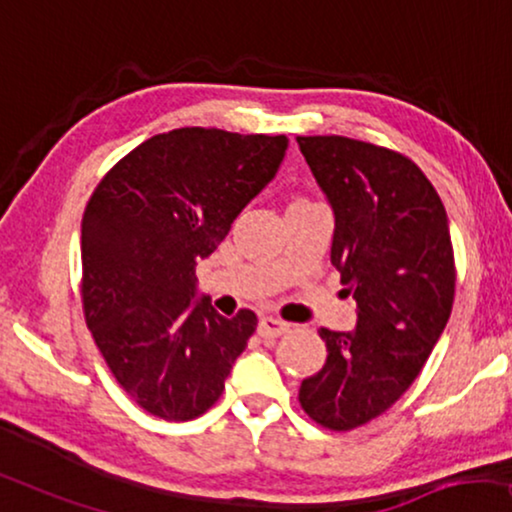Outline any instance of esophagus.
<instances>
[{"label":"esophagus","mask_w":512,"mask_h":512,"mask_svg":"<svg viewBox=\"0 0 512 512\" xmlns=\"http://www.w3.org/2000/svg\"><path fill=\"white\" fill-rule=\"evenodd\" d=\"M290 329L285 320H278V318H262L257 325V334L262 338H278L283 336L285 331Z\"/></svg>","instance_id":"esophagus-1"}]
</instances>
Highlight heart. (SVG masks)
<instances>
[{
    "instance_id": "1",
    "label": "heart",
    "mask_w": 512,
    "mask_h": 512,
    "mask_svg": "<svg viewBox=\"0 0 512 512\" xmlns=\"http://www.w3.org/2000/svg\"><path fill=\"white\" fill-rule=\"evenodd\" d=\"M299 201H304V199H297V201H292V204H299Z\"/></svg>"
}]
</instances>
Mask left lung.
Listing matches in <instances>:
<instances>
[{
  "mask_svg": "<svg viewBox=\"0 0 512 512\" xmlns=\"http://www.w3.org/2000/svg\"><path fill=\"white\" fill-rule=\"evenodd\" d=\"M334 208L331 264L357 301L350 334L320 329L327 362L299 390L331 431L376 420L420 376L450 318L455 253L445 206L406 155L348 136H297Z\"/></svg>",
  "mask_w": 512,
  "mask_h": 512,
  "instance_id": "8db88e82",
  "label": "left lung"
}]
</instances>
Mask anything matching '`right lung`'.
I'll use <instances>...</instances> for the list:
<instances>
[{
	"label": "right lung",
	"mask_w": 512,
	"mask_h": 512,
	"mask_svg": "<svg viewBox=\"0 0 512 512\" xmlns=\"http://www.w3.org/2000/svg\"><path fill=\"white\" fill-rule=\"evenodd\" d=\"M287 136L181 127L127 153L92 192L81 229V297L113 378L167 422L204 415L225 390L257 315L194 304L208 257L276 176Z\"/></svg>",
	"instance_id": "right-lung-1"
}]
</instances>
